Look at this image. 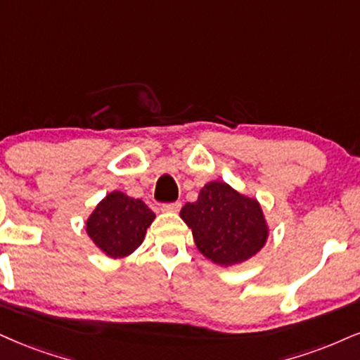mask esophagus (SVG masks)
<instances>
[{"label": "esophagus", "instance_id": "1", "mask_svg": "<svg viewBox=\"0 0 360 360\" xmlns=\"http://www.w3.org/2000/svg\"><path fill=\"white\" fill-rule=\"evenodd\" d=\"M181 208V202H170V203H163L162 210L165 212H179Z\"/></svg>", "mask_w": 360, "mask_h": 360}]
</instances>
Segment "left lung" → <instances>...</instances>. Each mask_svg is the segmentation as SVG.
Segmentation results:
<instances>
[{
  "label": "left lung",
  "mask_w": 360,
  "mask_h": 360,
  "mask_svg": "<svg viewBox=\"0 0 360 360\" xmlns=\"http://www.w3.org/2000/svg\"><path fill=\"white\" fill-rule=\"evenodd\" d=\"M180 217L192 229L197 248L219 265H233L255 255L267 240L259 202L224 184L210 181L198 200L185 203Z\"/></svg>",
  "instance_id": "left-lung-1"
}]
</instances>
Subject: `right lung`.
Returning a JSON list of instances; mask_svg holds the SVG:
<instances>
[{"label":"right lung","mask_w":360,"mask_h":360,"mask_svg":"<svg viewBox=\"0 0 360 360\" xmlns=\"http://www.w3.org/2000/svg\"><path fill=\"white\" fill-rule=\"evenodd\" d=\"M155 214L141 202L122 192L106 195L86 221V232L106 255L125 257L143 242Z\"/></svg>","instance_id":"add662e5"}]
</instances>
